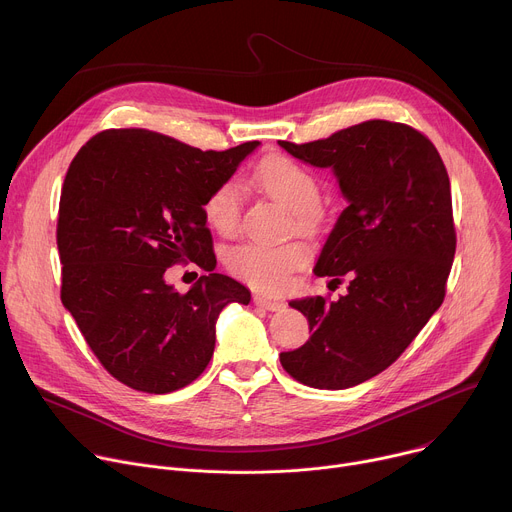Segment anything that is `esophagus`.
<instances>
[{"label":"esophagus","instance_id":"1","mask_svg":"<svg viewBox=\"0 0 512 512\" xmlns=\"http://www.w3.org/2000/svg\"><path fill=\"white\" fill-rule=\"evenodd\" d=\"M254 304L260 306V309L272 311V313L284 309V304H282L280 300H274V298H268V296H262V294H256V296H254Z\"/></svg>","mask_w":512,"mask_h":512}]
</instances>
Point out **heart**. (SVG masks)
<instances>
[{
	"instance_id": "b5f03b06",
	"label": "heart",
	"mask_w": 512,
	"mask_h": 512,
	"mask_svg": "<svg viewBox=\"0 0 512 512\" xmlns=\"http://www.w3.org/2000/svg\"><path fill=\"white\" fill-rule=\"evenodd\" d=\"M254 181L272 199L282 203L302 226H309L317 218V203L321 185L317 175L288 155H268L254 171ZM244 197L234 179L218 183L203 199V218L220 236H234L240 228ZM309 256L304 244H238L224 256L226 268L260 292H282L288 288L296 268Z\"/></svg>"
}]
</instances>
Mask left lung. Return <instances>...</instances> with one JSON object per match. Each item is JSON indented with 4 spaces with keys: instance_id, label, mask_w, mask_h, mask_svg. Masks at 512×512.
<instances>
[{
    "instance_id": "left-lung-1",
    "label": "left lung",
    "mask_w": 512,
    "mask_h": 512,
    "mask_svg": "<svg viewBox=\"0 0 512 512\" xmlns=\"http://www.w3.org/2000/svg\"><path fill=\"white\" fill-rule=\"evenodd\" d=\"M278 143L333 167L349 199L315 266L331 288L347 280V294L290 302L313 335L280 363L309 387L347 389L397 361L444 302L456 252L450 177L424 133L383 119Z\"/></svg>"
}]
</instances>
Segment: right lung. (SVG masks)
I'll return each mask as SVG.
<instances>
[{
    "label": "right lung",
    "instance_id": "obj_1",
    "mask_svg": "<svg viewBox=\"0 0 512 512\" xmlns=\"http://www.w3.org/2000/svg\"><path fill=\"white\" fill-rule=\"evenodd\" d=\"M201 151L149 129L96 133L72 159L58 208L62 304L117 381L169 393L195 381L216 345L228 302L246 286L214 272L203 199L256 149ZM193 261L209 274L181 295L162 274Z\"/></svg>",
    "mask_w": 512,
    "mask_h": 512
}]
</instances>
